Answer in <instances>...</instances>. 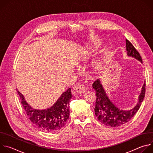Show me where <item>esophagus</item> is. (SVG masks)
<instances>
[{
	"label": "esophagus",
	"mask_w": 153,
	"mask_h": 153,
	"mask_svg": "<svg viewBox=\"0 0 153 153\" xmlns=\"http://www.w3.org/2000/svg\"><path fill=\"white\" fill-rule=\"evenodd\" d=\"M74 90L77 93H80V94H82L84 93L86 91L85 87L81 85H77V86H76L74 87Z\"/></svg>",
	"instance_id": "obj_1"
}]
</instances>
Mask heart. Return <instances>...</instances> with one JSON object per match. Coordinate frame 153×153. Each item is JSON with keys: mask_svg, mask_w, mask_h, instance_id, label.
Here are the masks:
<instances>
[{"mask_svg": "<svg viewBox=\"0 0 153 153\" xmlns=\"http://www.w3.org/2000/svg\"><path fill=\"white\" fill-rule=\"evenodd\" d=\"M96 48L94 47H87L83 50V52L85 54H91L93 52H94L96 50Z\"/></svg>", "mask_w": 153, "mask_h": 153, "instance_id": "1", "label": "heart"}]
</instances>
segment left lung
Segmentation results:
<instances>
[{
    "mask_svg": "<svg viewBox=\"0 0 153 153\" xmlns=\"http://www.w3.org/2000/svg\"><path fill=\"white\" fill-rule=\"evenodd\" d=\"M126 54L142 63V58L134 46L126 39ZM96 91V100L94 111L97 119L103 124L110 127H117L129 121L139 110L145 94V81L142 87L136 105L128 110H123L114 103L106 94L100 80L97 79L93 84Z\"/></svg>",
    "mask_w": 153,
    "mask_h": 153,
    "instance_id": "8db88e82",
    "label": "left lung"
}]
</instances>
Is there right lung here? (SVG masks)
Here are the masks:
<instances>
[{
	"label": "right lung",
	"instance_id": "1",
	"mask_svg": "<svg viewBox=\"0 0 153 153\" xmlns=\"http://www.w3.org/2000/svg\"><path fill=\"white\" fill-rule=\"evenodd\" d=\"M17 91L30 120L40 129L53 133L61 129L67 123L70 116L68 105L72 97L70 88L61 94L53 105L44 110L33 108L26 101L24 95Z\"/></svg>",
	"mask_w": 153,
	"mask_h": 153
}]
</instances>
